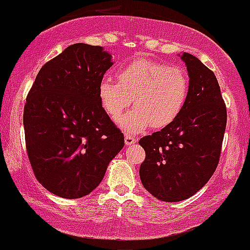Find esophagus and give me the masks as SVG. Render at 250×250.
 Returning <instances> with one entry per match:
<instances>
[{
    "instance_id": "34e87169",
    "label": "esophagus",
    "mask_w": 250,
    "mask_h": 250,
    "mask_svg": "<svg viewBox=\"0 0 250 250\" xmlns=\"http://www.w3.org/2000/svg\"><path fill=\"white\" fill-rule=\"evenodd\" d=\"M137 142V140H136L135 137H133V136H131V135H125V143L127 146H131V145H133V143H136Z\"/></svg>"
}]
</instances>
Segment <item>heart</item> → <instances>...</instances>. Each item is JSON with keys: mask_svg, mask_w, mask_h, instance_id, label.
I'll return each mask as SVG.
<instances>
[{"mask_svg": "<svg viewBox=\"0 0 250 250\" xmlns=\"http://www.w3.org/2000/svg\"><path fill=\"white\" fill-rule=\"evenodd\" d=\"M117 81L103 79L100 100L114 120L129 106L135 110L118 120L120 127L131 133L153 127H165L179 118L186 105L189 80L186 71L163 62L136 59L119 69Z\"/></svg>", "mask_w": 250, "mask_h": 250, "instance_id": "heart-1", "label": "heart"}]
</instances>
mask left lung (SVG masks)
Returning a JSON list of instances; mask_svg holds the SVG:
<instances>
[{
	"label": "left lung",
	"instance_id": "1",
	"mask_svg": "<svg viewBox=\"0 0 250 250\" xmlns=\"http://www.w3.org/2000/svg\"><path fill=\"white\" fill-rule=\"evenodd\" d=\"M189 76L186 105L175 122L138 141L145 188L163 202H180L199 191L216 170L227 112L215 74L197 57L182 54Z\"/></svg>",
	"mask_w": 250,
	"mask_h": 250
}]
</instances>
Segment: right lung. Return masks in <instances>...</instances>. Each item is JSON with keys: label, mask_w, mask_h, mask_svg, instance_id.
<instances>
[{"label": "right lung", "mask_w": 250, "mask_h": 250, "mask_svg": "<svg viewBox=\"0 0 250 250\" xmlns=\"http://www.w3.org/2000/svg\"><path fill=\"white\" fill-rule=\"evenodd\" d=\"M113 65L101 46L74 43L39 71L24 105V132L36 180L51 193L75 199L100 185L124 135L100 100Z\"/></svg>", "instance_id": "1"}]
</instances>
